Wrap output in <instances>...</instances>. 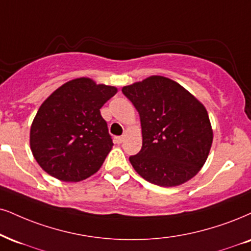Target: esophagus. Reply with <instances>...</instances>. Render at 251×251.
Segmentation results:
<instances>
[{"label": "esophagus", "instance_id": "esophagus-1", "mask_svg": "<svg viewBox=\"0 0 251 251\" xmlns=\"http://www.w3.org/2000/svg\"><path fill=\"white\" fill-rule=\"evenodd\" d=\"M123 141H125V136H117V137H115V142L117 144H121Z\"/></svg>", "mask_w": 251, "mask_h": 251}]
</instances>
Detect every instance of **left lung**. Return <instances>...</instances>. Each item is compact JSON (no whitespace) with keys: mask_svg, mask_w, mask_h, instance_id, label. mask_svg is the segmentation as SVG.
Returning <instances> with one entry per match:
<instances>
[{"mask_svg":"<svg viewBox=\"0 0 251 251\" xmlns=\"http://www.w3.org/2000/svg\"><path fill=\"white\" fill-rule=\"evenodd\" d=\"M141 119L142 149L129 157L135 171L151 184L172 187L193 178L206 163L213 130L205 106L162 75L125 86Z\"/></svg>","mask_w":251,"mask_h":251,"instance_id":"obj_1","label":"left lung"}]
</instances>
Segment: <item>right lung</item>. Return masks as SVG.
I'll return each mask as SVG.
<instances>
[{
  "label": "right lung",
  "mask_w": 251,
  "mask_h": 251,
  "mask_svg": "<svg viewBox=\"0 0 251 251\" xmlns=\"http://www.w3.org/2000/svg\"><path fill=\"white\" fill-rule=\"evenodd\" d=\"M116 93L114 86L89 78L73 79L55 89L30 129V148L40 168L70 182L98 172L114 145L100 109Z\"/></svg>",
  "instance_id": "obj_1"
}]
</instances>
